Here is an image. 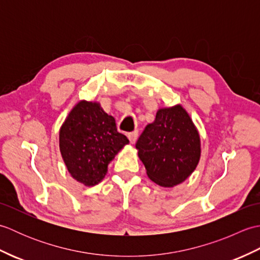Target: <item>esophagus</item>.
Listing matches in <instances>:
<instances>
[{"label": "esophagus", "instance_id": "obj_1", "mask_svg": "<svg viewBox=\"0 0 260 260\" xmlns=\"http://www.w3.org/2000/svg\"><path fill=\"white\" fill-rule=\"evenodd\" d=\"M137 136H139V132H137V131L131 132V133H128V135H127V137H128V140H129L132 144H134V143L136 142Z\"/></svg>", "mask_w": 260, "mask_h": 260}]
</instances>
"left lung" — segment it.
Returning <instances> with one entry per match:
<instances>
[{
	"label": "left lung",
	"mask_w": 260,
	"mask_h": 260,
	"mask_svg": "<svg viewBox=\"0 0 260 260\" xmlns=\"http://www.w3.org/2000/svg\"><path fill=\"white\" fill-rule=\"evenodd\" d=\"M136 148L148 178L164 187L189 178L201 155L198 129L181 105L158 109L155 120L137 140Z\"/></svg>",
	"instance_id": "left-lung-1"
}]
</instances>
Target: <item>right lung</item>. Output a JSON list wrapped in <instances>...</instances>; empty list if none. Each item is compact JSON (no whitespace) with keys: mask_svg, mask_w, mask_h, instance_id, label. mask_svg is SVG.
<instances>
[{"mask_svg":"<svg viewBox=\"0 0 260 260\" xmlns=\"http://www.w3.org/2000/svg\"><path fill=\"white\" fill-rule=\"evenodd\" d=\"M128 140L117 132L115 118L98 103L81 101L59 132V146L69 173L86 186L98 184L108 164Z\"/></svg>","mask_w":260,"mask_h":260,"instance_id":"1","label":"right lung"}]
</instances>
